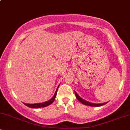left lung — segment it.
Returning a JSON list of instances; mask_svg holds the SVG:
<instances>
[{
  "mask_svg": "<svg viewBox=\"0 0 130 130\" xmlns=\"http://www.w3.org/2000/svg\"><path fill=\"white\" fill-rule=\"evenodd\" d=\"M74 93H75L76 96V98L82 104H84V105H87V106H95V107H98V106H103L104 104H106L107 103H101V104H95V103H92L89 102V101H87L86 100H84V99L81 98L79 96V95L77 94L76 92H74Z\"/></svg>",
  "mask_w": 130,
  "mask_h": 130,
  "instance_id": "obj_1",
  "label": "left lung"
}]
</instances>
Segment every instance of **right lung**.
<instances>
[{"label": "right lung", "instance_id": "1", "mask_svg": "<svg viewBox=\"0 0 130 130\" xmlns=\"http://www.w3.org/2000/svg\"><path fill=\"white\" fill-rule=\"evenodd\" d=\"M59 86H58L57 89L55 92L54 95L53 96V98L51 99L50 100L45 101V102L43 103H35V104H26V103H24L25 105L29 107V108H44V107H46L47 106L50 105L51 104H52L54 102V101L55 100V98H56V95H57V92L58 88H59Z\"/></svg>", "mask_w": 130, "mask_h": 130}]
</instances>
